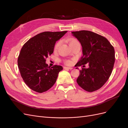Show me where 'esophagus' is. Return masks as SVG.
Instances as JSON below:
<instances>
[{
	"mask_svg": "<svg viewBox=\"0 0 128 128\" xmlns=\"http://www.w3.org/2000/svg\"><path fill=\"white\" fill-rule=\"evenodd\" d=\"M64 68L65 69H70V70H71V69H72V67H64Z\"/></svg>",
	"mask_w": 128,
	"mask_h": 128,
	"instance_id": "obj_1",
	"label": "esophagus"
}]
</instances>
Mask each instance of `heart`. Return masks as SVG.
I'll return each instance as SVG.
<instances>
[{
    "mask_svg": "<svg viewBox=\"0 0 128 128\" xmlns=\"http://www.w3.org/2000/svg\"><path fill=\"white\" fill-rule=\"evenodd\" d=\"M76 42H79L77 41V40H76L75 39H71L70 40V42H69V45L72 44H74V43H76ZM60 44V42H57L55 46V49L56 50L58 48V47L59 46ZM64 63L66 64H72V61L70 60H67L64 61Z\"/></svg>",
    "mask_w": 128,
    "mask_h": 128,
    "instance_id": "obj_1",
    "label": "heart"
}]
</instances>
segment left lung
<instances>
[{
    "label": "left lung",
    "instance_id": "obj_1",
    "mask_svg": "<svg viewBox=\"0 0 128 128\" xmlns=\"http://www.w3.org/2000/svg\"><path fill=\"white\" fill-rule=\"evenodd\" d=\"M82 45V56L75 67L88 64L80 70L76 81L84 90L93 92L101 88L111 75L115 62V51L105 37L88 30L72 32Z\"/></svg>",
    "mask_w": 128,
    "mask_h": 128
}]
</instances>
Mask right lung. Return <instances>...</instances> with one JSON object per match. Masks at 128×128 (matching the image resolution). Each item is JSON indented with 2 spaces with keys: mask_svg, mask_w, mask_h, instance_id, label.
<instances>
[{
  "mask_svg": "<svg viewBox=\"0 0 128 128\" xmlns=\"http://www.w3.org/2000/svg\"><path fill=\"white\" fill-rule=\"evenodd\" d=\"M67 32H42L23 46L18 59V67L24 82L33 91L42 93L55 84L63 68L58 65L50 68L46 59L53 53L56 42Z\"/></svg>",
  "mask_w": 128,
  "mask_h": 128,
  "instance_id": "add662e5",
  "label": "right lung"
}]
</instances>
